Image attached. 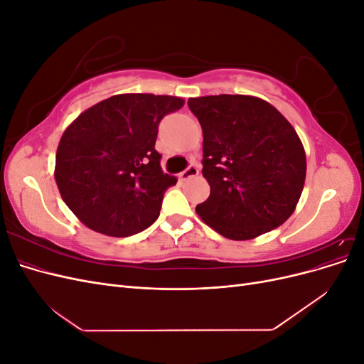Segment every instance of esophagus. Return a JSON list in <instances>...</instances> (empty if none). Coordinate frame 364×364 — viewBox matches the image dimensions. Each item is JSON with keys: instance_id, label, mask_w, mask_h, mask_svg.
I'll return each mask as SVG.
<instances>
[{"instance_id": "obj_1", "label": "esophagus", "mask_w": 364, "mask_h": 364, "mask_svg": "<svg viewBox=\"0 0 364 364\" xmlns=\"http://www.w3.org/2000/svg\"><path fill=\"white\" fill-rule=\"evenodd\" d=\"M197 174H199V167H197L196 164H191L188 168H185V170L181 173V178H182L183 181H188V179L194 178V176H197Z\"/></svg>"}]
</instances>
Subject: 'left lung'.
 Listing matches in <instances>:
<instances>
[{"mask_svg": "<svg viewBox=\"0 0 364 364\" xmlns=\"http://www.w3.org/2000/svg\"><path fill=\"white\" fill-rule=\"evenodd\" d=\"M188 106L203 130V178L196 213L220 235L250 240L281 226L299 202L306 159L284 115L250 95H206Z\"/></svg>", "mask_w": 364, "mask_h": 364, "instance_id": "8db88e82", "label": "left lung"}]
</instances>
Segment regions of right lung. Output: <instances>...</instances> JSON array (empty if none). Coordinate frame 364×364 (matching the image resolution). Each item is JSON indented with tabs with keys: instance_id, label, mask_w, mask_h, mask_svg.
<instances>
[{
	"instance_id": "obj_1",
	"label": "right lung",
	"mask_w": 364,
	"mask_h": 364,
	"mask_svg": "<svg viewBox=\"0 0 364 364\" xmlns=\"http://www.w3.org/2000/svg\"><path fill=\"white\" fill-rule=\"evenodd\" d=\"M182 106L179 97L119 94L87 109L63 132L54 178L83 225L129 237L155 223L164 193L178 182L161 168L158 127Z\"/></svg>"
}]
</instances>
